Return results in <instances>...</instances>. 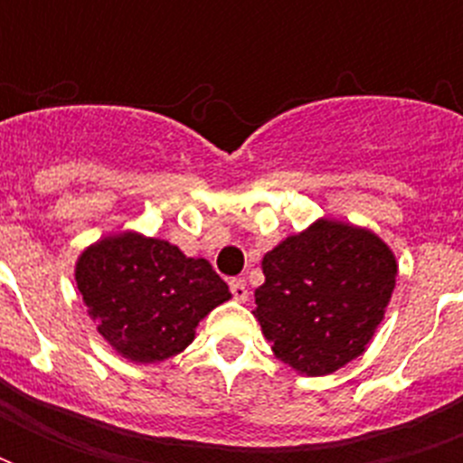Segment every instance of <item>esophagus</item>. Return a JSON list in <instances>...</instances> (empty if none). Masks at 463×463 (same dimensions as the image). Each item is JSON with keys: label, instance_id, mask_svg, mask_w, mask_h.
I'll return each mask as SVG.
<instances>
[{"label": "esophagus", "instance_id": "1", "mask_svg": "<svg viewBox=\"0 0 463 463\" xmlns=\"http://www.w3.org/2000/svg\"><path fill=\"white\" fill-rule=\"evenodd\" d=\"M231 293H232V298L238 300V303H245L247 298H250V290H247V286H245V281H242V279H232Z\"/></svg>", "mask_w": 463, "mask_h": 463}]
</instances>
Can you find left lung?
Returning <instances> with one entry per match:
<instances>
[{
  "instance_id": "left-lung-1",
  "label": "left lung",
  "mask_w": 463,
  "mask_h": 463,
  "mask_svg": "<svg viewBox=\"0 0 463 463\" xmlns=\"http://www.w3.org/2000/svg\"><path fill=\"white\" fill-rule=\"evenodd\" d=\"M254 317L271 351L319 377L363 355L396 286V257L367 228L319 218L264 254Z\"/></svg>"
}]
</instances>
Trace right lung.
<instances>
[{
    "label": "right lung",
    "instance_id": "add662e5",
    "mask_svg": "<svg viewBox=\"0 0 463 463\" xmlns=\"http://www.w3.org/2000/svg\"><path fill=\"white\" fill-rule=\"evenodd\" d=\"M74 276L98 334L132 363L182 353L203 317L231 300L209 261L132 231L86 247Z\"/></svg>",
    "mask_w": 463,
    "mask_h": 463
}]
</instances>
